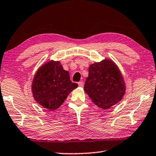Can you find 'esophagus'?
Segmentation results:
<instances>
[{
  "label": "esophagus",
  "mask_w": 156,
  "mask_h": 156,
  "mask_svg": "<svg viewBox=\"0 0 156 156\" xmlns=\"http://www.w3.org/2000/svg\"><path fill=\"white\" fill-rule=\"evenodd\" d=\"M78 85H79V86H80V87H83V81H80V82L78 83Z\"/></svg>",
  "instance_id": "1"
}]
</instances>
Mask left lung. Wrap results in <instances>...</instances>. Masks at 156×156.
Returning <instances> with one entry per match:
<instances>
[{
  "label": "left lung",
  "instance_id": "8db88e82",
  "mask_svg": "<svg viewBox=\"0 0 156 156\" xmlns=\"http://www.w3.org/2000/svg\"><path fill=\"white\" fill-rule=\"evenodd\" d=\"M83 90L95 105L107 110L123 98L126 86L121 70L111 59L90 65Z\"/></svg>",
  "mask_w": 156,
  "mask_h": 156
}]
</instances>
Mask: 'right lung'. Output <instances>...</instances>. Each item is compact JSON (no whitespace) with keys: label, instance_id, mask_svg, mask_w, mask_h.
<instances>
[{"label":"right lung","instance_id":"add662e5","mask_svg":"<svg viewBox=\"0 0 156 156\" xmlns=\"http://www.w3.org/2000/svg\"><path fill=\"white\" fill-rule=\"evenodd\" d=\"M77 86L70 81L69 73L63 68L59 61L50 60L41 66L35 74L31 92L38 104L54 111Z\"/></svg>","mask_w":156,"mask_h":156}]
</instances>
